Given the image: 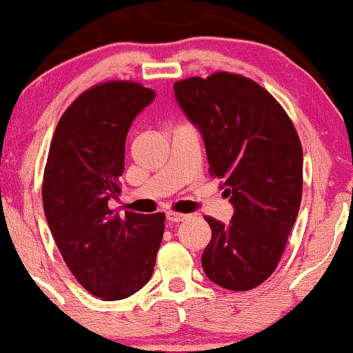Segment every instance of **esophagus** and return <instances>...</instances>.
<instances>
[{
  "label": "esophagus",
  "mask_w": 353,
  "mask_h": 353,
  "mask_svg": "<svg viewBox=\"0 0 353 353\" xmlns=\"http://www.w3.org/2000/svg\"><path fill=\"white\" fill-rule=\"evenodd\" d=\"M186 219H188V215H185V214H180V212H175V210L167 212V220L175 221V223H178V221L186 220Z\"/></svg>",
  "instance_id": "1"
}]
</instances>
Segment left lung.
I'll return each instance as SVG.
<instances>
[{
  "mask_svg": "<svg viewBox=\"0 0 353 353\" xmlns=\"http://www.w3.org/2000/svg\"><path fill=\"white\" fill-rule=\"evenodd\" d=\"M176 101L204 137L209 173L234 205L228 225L204 219L210 281L250 291L272 276L302 199V144L283 105L257 81L231 72L178 80Z\"/></svg>",
  "mask_w": 353,
  "mask_h": 353,
  "instance_id": "left-lung-1",
  "label": "left lung"
}]
</instances>
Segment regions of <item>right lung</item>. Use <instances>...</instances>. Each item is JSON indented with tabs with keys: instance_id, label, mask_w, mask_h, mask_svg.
<instances>
[{
	"instance_id": "right-lung-1",
	"label": "right lung",
	"mask_w": 353,
	"mask_h": 353,
	"mask_svg": "<svg viewBox=\"0 0 353 353\" xmlns=\"http://www.w3.org/2000/svg\"><path fill=\"white\" fill-rule=\"evenodd\" d=\"M156 93L130 80L83 91L61 115L43 173V209L64 262L94 297L120 301L152 276L165 214L109 209L120 194L125 139Z\"/></svg>"
}]
</instances>
